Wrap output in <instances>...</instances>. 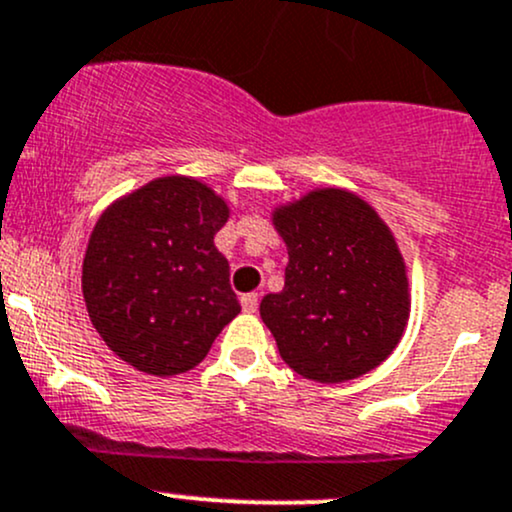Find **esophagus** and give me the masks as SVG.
I'll return each mask as SVG.
<instances>
[{
    "mask_svg": "<svg viewBox=\"0 0 512 512\" xmlns=\"http://www.w3.org/2000/svg\"><path fill=\"white\" fill-rule=\"evenodd\" d=\"M240 306H243L245 313H255L257 306H260V299H257V294H243L240 296Z\"/></svg>",
    "mask_w": 512,
    "mask_h": 512,
    "instance_id": "obj_1",
    "label": "esophagus"
}]
</instances>
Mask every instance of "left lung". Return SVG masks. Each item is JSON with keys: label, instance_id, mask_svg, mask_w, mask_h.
Wrapping results in <instances>:
<instances>
[{"label": "left lung", "instance_id": "obj_1", "mask_svg": "<svg viewBox=\"0 0 512 512\" xmlns=\"http://www.w3.org/2000/svg\"><path fill=\"white\" fill-rule=\"evenodd\" d=\"M289 250L284 289L260 316L279 355L303 379L340 384L396 350L411 313L396 238L372 206L345 189H316L272 213Z\"/></svg>", "mask_w": 512, "mask_h": 512}]
</instances>
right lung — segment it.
Listing matches in <instances>:
<instances>
[{
	"mask_svg": "<svg viewBox=\"0 0 512 512\" xmlns=\"http://www.w3.org/2000/svg\"><path fill=\"white\" fill-rule=\"evenodd\" d=\"M228 216L211 187L179 174L101 213L82 265L84 303L101 340L138 372H189L240 313L213 245Z\"/></svg>",
	"mask_w": 512,
	"mask_h": 512,
	"instance_id": "1",
	"label": "right lung"
}]
</instances>
